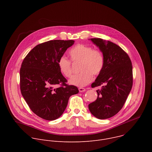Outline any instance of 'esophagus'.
Returning a JSON list of instances; mask_svg holds the SVG:
<instances>
[{
	"label": "esophagus",
	"instance_id": "obj_1",
	"mask_svg": "<svg viewBox=\"0 0 152 152\" xmlns=\"http://www.w3.org/2000/svg\"><path fill=\"white\" fill-rule=\"evenodd\" d=\"M79 92H84L86 91V90H85V88L80 87V88H79Z\"/></svg>",
	"mask_w": 152,
	"mask_h": 152
}]
</instances>
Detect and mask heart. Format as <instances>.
Returning <instances> with one entry per match:
<instances>
[{
	"label": "heart",
	"mask_w": 152,
	"mask_h": 152,
	"mask_svg": "<svg viewBox=\"0 0 152 152\" xmlns=\"http://www.w3.org/2000/svg\"><path fill=\"white\" fill-rule=\"evenodd\" d=\"M69 55L73 62H80L79 72H81L70 78L69 83L71 85L82 87L93 80V75H99L103 69L104 59L102 52L99 49H93L90 46L79 44L70 50ZM58 65L65 77H70L72 76V62L66 56H61Z\"/></svg>",
	"instance_id": "b5f03b06"
}]
</instances>
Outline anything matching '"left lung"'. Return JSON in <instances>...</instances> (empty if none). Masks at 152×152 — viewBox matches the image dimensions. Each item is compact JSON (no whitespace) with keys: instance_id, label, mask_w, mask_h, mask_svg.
I'll use <instances>...</instances> for the list:
<instances>
[{"instance_id":"1","label":"left lung","mask_w":152,"mask_h":152,"mask_svg":"<svg viewBox=\"0 0 152 152\" xmlns=\"http://www.w3.org/2000/svg\"><path fill=\"white\" fill-rule=\"evenodd\" d=\"M90 40L102 52L104 64L91 87L102 85L97 90V99L88 104L90 113L99 119L109 118L123 107L133 83L132 66L128 55L118 45L101 38Z\"/></svg>"}]
</instances>
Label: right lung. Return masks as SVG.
<instances>
[{"instance_id": "1", "label": "right lung", "mask_w": 152, "mask_h": 152, "mask_svg": "<svg viewBox=\"0 0 152 152\" xmlns=\"http://www.w3.org/2000/svg\"><path fill=\"white\" fill-rule=\"evenodd\" d=\"M74 40H50L38 45L26 55L20 70V90L32 111L46 120L58 118L70 97L79 93L59 70L58 61ZM56 84L60 86L54 89Z\"/></svg>"}]
</instances>
